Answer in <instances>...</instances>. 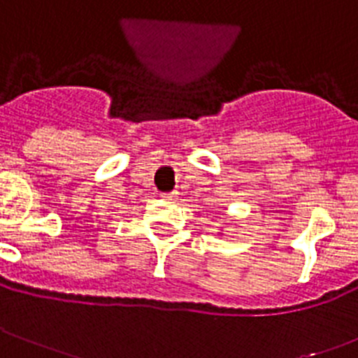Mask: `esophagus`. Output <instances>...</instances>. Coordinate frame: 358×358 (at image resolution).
Here are the masks:
<instances>
[{
    "label": "esophagus",
    "instance_id": "esophagus-1",
    "mask_svg": "<svg viewBox=\"0 0 358 358\" xmlns=\"http://www.w3.org/2000/svg\"><path fill=\"white\" fill-rule=\"evenodd\" d=\"M162 198H164V200H167V202H173V200H176V198H178V193H176V191H174V193H164L162 194Z\"/></svg>",
    "mask_w": 358,
    "mask_h": 358
}]
</instances>
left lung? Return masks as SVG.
Here are the masks:
<instances>
[{
  "label": "left lung",
  "instance_id": "8db88e82",
  "mask_svg": "<svg viewBox=\"0 0 358 358\" xmlns=\"http://www.w3.org/2000/svg\"><path fill=\"white\" fill-rule=\"evenodd\" d=\"M220 235H222V233H220Z\"/></svg>",
  "mask_w": 358,
  "mask_h": 358
}]
</instances>
